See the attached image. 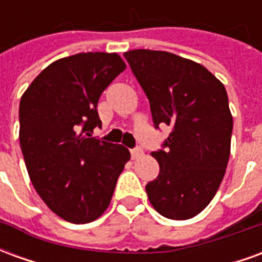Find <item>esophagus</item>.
Wrapping results in <instances>:
<instances>
[{"label":"esophagus","instance_id":"esophagus-1","mask_svg":"<svg viewBox=\"0 0 262 262\" xmlns=\"http://www.w3.org/2000/svg\"><path fill=\"white\" fill-rule=\"evenodd\" d=\"M130 154H132V159H133V160H136V159H139V157H142V156H143L142 147L132 148Z\"/></svg>","mask_w":262,"mask_h":262}]
</instances>
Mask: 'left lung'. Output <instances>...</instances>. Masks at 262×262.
Wrapping results in <instances>:
<instances>
[{
    "instance_id": "1",
    "label": "left lung",
    "mask_w": 262,
    "mask_h": 262,
    "mask_svg": "<svg viewBox=\"0 0 262 262\" xmlns=\"http://www.w3.org/2000/svg\"><path fill=\"white\" fill-rule=\"evenodd\" d=\"M123 56L147 95L154 126L172 127L165 150L151 153L160 174L146 185L150 203L164 217L191 219L213 199L230 157L225 85L202 64L168 52L137 49Z\"/></svg>"
}]
</instances>
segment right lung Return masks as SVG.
I'll return each mask as SVG.
<instances>
[{
	"mask_svg": "<svg viewBox=\"0 0 262 262\" xmlns=\"http://www.w3.org/2000/svg\"><path fill=\"white\" fill-rule=\"evenodd\" d=\"M126 69L118 53L90 52L56 60L37 75L19 103V143L33 187L50 210L75 225L108 209L130 153L101 142L97 105Z\"/></svg>",
	"mask_w": 262,
	"mask_h": 262,
	"instance_id": "1",
	"label": "right lung"
}]
</instances>
